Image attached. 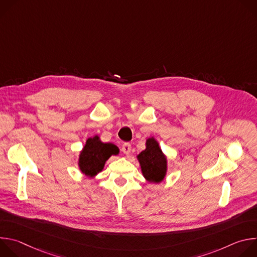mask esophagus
I'll return each instance as SVG.
<instances>
[{
    "label": "esophagus",
    "instance_id": "34e87169",
    "mask_svg": "<svg viewBox=\"0 0 257 257\" xmlns=\"http://www.w3.org/2000/svg\"><path fill=\"white\" fill-rule=\"evenodd\" d=\"M122 152L125 154V155H128L130 152H131V144L126 142L122 145Z\"/></svg>",
    "mask_w": 257,
    "mask_h": 257
}]
</instances>
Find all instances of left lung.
<instances>
[{
  "label": "left lung",
  "mask_w": 257,
  "mask_h": 257,
  "mask_svg": "<svg viewBox=\"0 0 257 257\" xmlns=\"http://www.w3.org/2000/svg\"><path fill=\"white\" fill-rule=\"evenodd\" d=\"M145 144L146 149L137 156L142 175L146 181L160 183L167 174V158L154 137L146 140Z\"/></svg>",
  "instance_id": "1"
}]
</instances>
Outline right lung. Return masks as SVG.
<instances>
[{
    "instance_id": "right-lung-1",
    "label": "right lung",
    "mask_w": 257,
    "mask_h": 257,
    "mask_svg": "<svg viewBox=\"0 0 257 257\" xmlns=\"http://www.w3.org/2000/svg\"><path fill=\"white\" fill-rule=\"evenodd\" d=\"M118 154L119 149L115 144L103 143L95 135L86 140L84 148L79 155V169L86 177L93 178L102 171L109 157L113 155L117 156Z\"/></svg>"
}]
</instances>
